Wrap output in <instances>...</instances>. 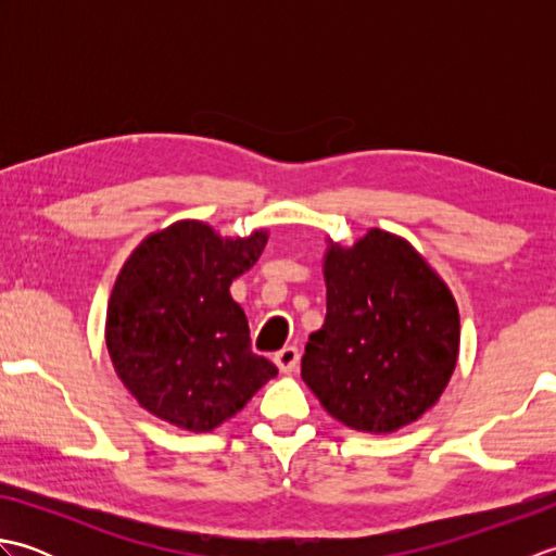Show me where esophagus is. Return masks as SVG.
I'll return each instance as SVG.
<instances>
[{
	"instance_id": "obj_1",
	"label": "esophagus",
	"mask_w": 556,
	"mask_h": 556,
	"mask_svg": "<svg viewBox=\"0 0 556 556\" xmlns=\"http://www.w3.org/2000/svg\"><path fill=\"white\" fill-rule=\"evenodd\" d=\"M299 361H301V353H299L296 346H285V349L275 353L277 368H279L281 372H287V375H289V372H296Z\"/></svg>"
}]
</instances>
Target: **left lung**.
Returning <instances> with one entry per match:
<instances>
[{"mask_svg": "<svg viewBox=\"0 0 556 556\" xmlns=\"http://www.w3.org/2000/svg\"><path fill=\"white\" fill-rule=\"evenodd\" d=\"M325 325L308 337L303 382L346 428L389 434L430 410L452 380L460 320L446 281L404 236L370 229L327 241Z\"/></svg>", "mask_w": 556, "mask_h": 556, "instance_id": "left-lung-1", "label": "left lung"}]
</instances>
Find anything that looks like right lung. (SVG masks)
<instances>
[{
  "mask_svg": "<svg viewBox=\"0 0 556 556\" xmlns=\"http://www.w3.org/2000/svg\"><path fill=\"white\" fill-rule=\"evenodd\" d=\"M267 236H222L200 219H179L128 255L104 341L140 408L174 428L212 432L277 375L251 351L245 313L229 291L263 255Z\"/></svg>",
  "mask_w": 556,
  "mask_h": 556,
  "instance_id": "obj_1",
  "label": "right lung"
}]
</instances>
